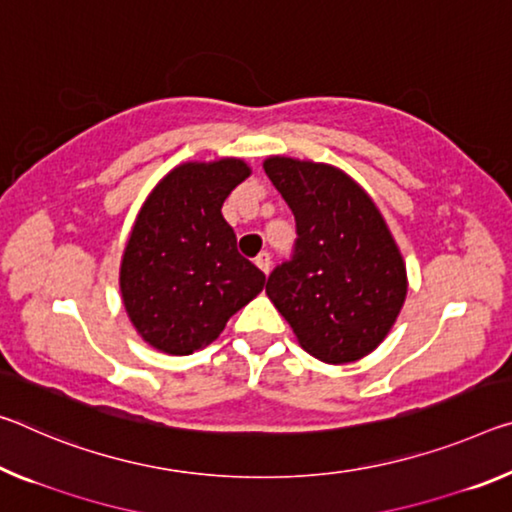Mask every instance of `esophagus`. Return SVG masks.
I'll return each mask as SVG.
<instances>
[{"label": "esophagus", "instance_id": "esophagus-1", "mask_svg": "<svg viewBox=\"0 0 512 512\" xmlns=\"http://www.w3.org/2000/svg\"><path fill=\"white\" fill-rule=\"evenodd\" d=\"M255 264L259 266V271L269 273V271H271V255H269V253H259V255L255 257Z\"/></svg>", "mask_w": 512, "mask_h": 512}]
</instances>
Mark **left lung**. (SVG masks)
Wrapping results in <instances>:
<instances>
[{
    "mask_svg": "<svg viewBox=\"0 0 512 512\" xmlns=\"http://www.w3.org/2000/svg\"><path fill=\"white\" fill-rule=\"evenodd\" d=\"M264 170L296 218L294 255L266 294L307 353L330 364L369 355L399 316L408 278L385 218L344 170L269 157Z\"/></svg>",
    "mask_w": 512,
    "mask_h": 512,
    "instance_id": "8db88e82",
    "label": "left lung"
}]
</instances>
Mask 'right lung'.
Here are the masks:
<instances>
[{
	"label": "right lung",
	"instance_id": "obj_1",
	"mask_svg": "<svg viewBox=\"0 0 512 512\" xmlns=\"http://www.w3.org/2000/svg\"><path fill=\"white\" fill-rule=\"evenodd\" d=\"M248 175L241 159L189 161L143 202L120 264V294L134 328L157 351H200L264 289L266 275L239 255L221 214Z\"/></svg>",
	"mask_w": 512,
	"mask_h": 512
}]
</instances>
